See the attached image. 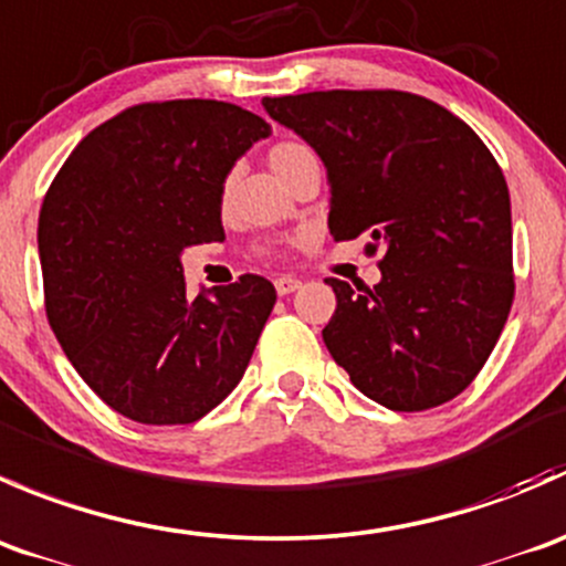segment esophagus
I'll list each match as a JSON object with an SVG mask.
<instances>
[{"label": "esophagus", "mask_w": 566, "mask_h": 566, "mask_svg": "<svg viewBox=\"0 0 566 566\" xmlns=\"http://www.w3.org/2000/svg\"><path fill=\"white\" fill-rule=\"evenodd\" d=\"M300 285H302V281H296V277H291V275H283V277H277V281H275V289H277V294H281V296L294 294Z\"/></svg>", "instance_id": "1"}]
</instances>
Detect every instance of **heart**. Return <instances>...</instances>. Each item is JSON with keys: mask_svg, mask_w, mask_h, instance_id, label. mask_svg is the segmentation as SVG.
<instances>
[{"mask_svg": "<svg viewBox=\"0 0 566 566\" xmlns=\"http://www.w3.org/2000/svg\"><path fill=\"white\" fill-rule=\"evenodd\" d=\"M313 161H316V154H313L305 143H296V139H281V143H275L270 148L272 170L289 184L300 176V170L313 165ZM228 187H231V184L222 187V200H228Z\"/></svg>", "mask_w": 566, "mask_h": 566, "instance_id": "b5f03b06", "label": "heart"}]
</instances>
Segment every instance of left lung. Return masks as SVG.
<instances>
[{
	"label": "left lung",
	"instance_id": "1",
	"mask_svg": "<svg viewBox=\"0 0 566 566\" xmlns=\"http://www.w3.org/2000/svg\"><path fill=\"white\" fill-rule=\"evenodd\" d=\"M327 167L335 242L366 233L382 281L335 291L322 329L352 385L396 412L460 396L495 349L514 300L509 187L479 134L405 91L264 98Z\"/></svg>",
	"mask_w": 566,
	"mask_h": 566
}]
</instances>
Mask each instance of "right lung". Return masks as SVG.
Wrapping results in <instances>:
<instances>
[{
  "label": "right lung",
  "instance_id": "right-lung-1",
  "mask_svg": "<svg viewBox=\"0 0 566 566\" xmlns=\"http://www.w3.org/2000/svg\"><path fill=\"white\" fill-rule=\"evenodd\" d=\"M270 123L228 101H150L95 126L43 198L46 316L101 401L195 423L244 377L275 307L261 275L187 296L181 253L222 242V184Z\"/></svg>",
  "mask_w": 566,
  "mask_h": 566
}]
</instances>
